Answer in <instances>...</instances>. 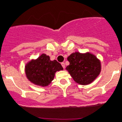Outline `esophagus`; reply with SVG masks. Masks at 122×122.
<instances>
[{"mask_svg":"<svg viewBox=\"0 0 122 122\" xmlns=\"http://www.w3.org/2000/svg\"><path fill=\"white\" fill-rule=\"evenodd\" d=\"M61 65H62V66L63 67V68L64 69L65 68V63L64 62H61Z\"/></svg>","mask_w":122,"mask_h":122,"instance_id":"esophagus-1","label":"esophagus"}]
</instances>
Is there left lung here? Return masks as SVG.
<instances>
[{"instance_id": "obj_1", "label": "left lung", "mask_w": 122, "mask_h": 122, "mask_svg": "<svg viewBox=\"0 0 122 122\" xmlns=\"http://www.w3.org/2000/svg\"><path fill=\"white\" fill-rule=\"evenodd\" d=\"M69 65L66 69L75 81L86 85L96 79L101 71V63L97 57L90 53L76 52L68 57Z\"/></svg>"}]
</instances>
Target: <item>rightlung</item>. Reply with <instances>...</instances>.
Segmentation results:
<instances>
[{
	"mask_svg": "<svg viewBox=\"0 0 122 122\" xmlns=\"http://www.w3.org/2000/svg\"><path fill=\"white\" fill-rule=\"evenodd\" d=\"M63 68L56 60L50 61V57L41 54L36 60H32L25 66V73L29 81L41 86H46L54 77L56 72Z\"/></svg>",
	"mask_w": 122,
	"mask_h": 122,
	"instance_id": "obj_1",
	"label": "right lung"
}]
</instances>
